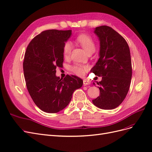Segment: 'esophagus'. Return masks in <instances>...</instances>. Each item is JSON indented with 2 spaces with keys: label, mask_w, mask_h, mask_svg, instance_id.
Listing matches in <instances>:
<instances>
[{
  "label": "esophagus",
  "mask_w": 152,
  "mask_h": 152,
  "mask_svg": "<svg viewBox=\"0 0 152 152\" xmlns=\"http://www.w3.org/2000/svg\"><path fill=\"white\" fill-rule=\"evenodd\" d=\"M83 84H84V86H87V85H89V84H91V82H90L88 80H87V79H84V80H83Z\"/></svg>",
  "instance_id": "obj_1"
}]
</instances>
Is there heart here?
Here are the masks:
<instances>
[{
    "instance_id": "1",
    "label": "heart",
    "mask_w": 152,
    "mask_h": 152,
    "mask_svg": "<svg viewBox=\"0 0 152 152\" xmlns=\"http://www.w3.org/2000/svg\"><path fill=\"white\" fill-rule=\"evenodd\" d=\"M76 41L79 43L87 53H94L96 49V45L93 38L88 35L80 34L76 37ZM72 44L70 42H66L63 45V55L64 57L67 58L71 53ZM87 67L85 65L79 63H75L74 65L70 66V70L75 75L78 76H83L87 70Z\"/></svg>"
}]
</instances>
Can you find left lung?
Returning <instances> with one entry per match:
<instances>
[{
    "label": "left lung",
    "mask_w": 152,
    "mask_h": 152,
    "mask_svg": "<svg viewBox=\"0 0 152 152\" xmlns=\"http://www.w3.org/2000/svg\"><path fill=\"white\" fill-rule=\"evenodd\" d=\"M94 33L100 41L99 58L91 72L102 76V80L97 82L100 96L93 103L99 108L112 110L122 103L129 89L132 77L130 50L126 40L111 27L98 26Z\"/></svg>",
    "instance_id": "obj_1"
}]
</instances>
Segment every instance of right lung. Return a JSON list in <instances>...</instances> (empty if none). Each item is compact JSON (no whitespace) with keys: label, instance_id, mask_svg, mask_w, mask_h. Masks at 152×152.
<instances>
[{"label":"right lung","instance_id":"right-lung-1","mask_svg":"<svg viewBox=\"0 0 152 152\" xmlns=\"http://www.w3.org/2000/svg\"><path fill=\"white\" fill-rule=\"evenodd\" d=\"M72 30H45L32 39L26 48L23 66L26 86L35 104L47 113H57L71 101L73 93L83 84L75 75L63 79L56 76L62 67L63 45Z\"/></svg>","mask_w":152,"mask_h":152}]
</instances>
